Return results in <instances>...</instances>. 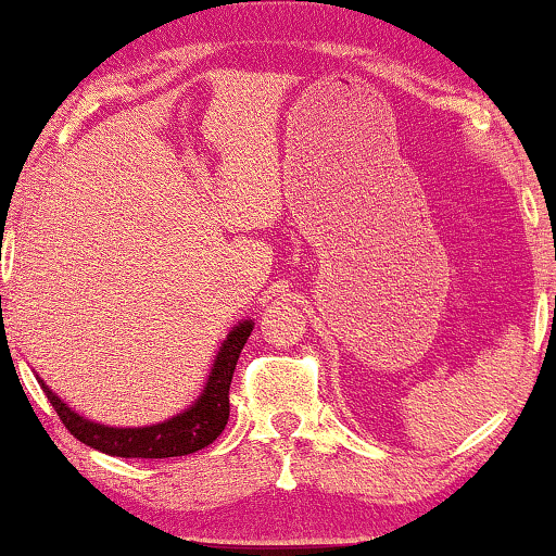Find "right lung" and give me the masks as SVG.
Here are the masks:
<instances>
[{"mask_svg": "<svg viewBox=\"0 0 556 556\" xmlns=\"http://www.w3.org/2000/svg\"><path fill=\"white\" fill-rule=\"evenodd\" d=\"M252 323H241L224 340L222 353L216 355L214 370L208 375L206 390L201 397L181 416L166 420V424L148 428H108L92 420H85L70 410L50 388L45 386L47 401L58 410L62 426L90 448H98L108 456L121 458H174L197 453L214 443L229 420V388L231 375L237 370V359L244 350V342L252 334Z\"/></svg>", "mask_w": 556, "mask_h": 556, "instance_id": "add662e5", "label": "right lung"}]
</instances>
